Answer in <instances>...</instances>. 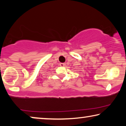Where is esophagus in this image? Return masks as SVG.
Wrapping results in <instances>:
<instances>
[{"label":"esophagus","mask_w":126,"mask_h":126,"mask_svg":"<svg viewBox=\"0 0 126 126\" xmlns=\"http://www.w3.org/2000/svg\"><path fill=\"white\" fill-rule=\"evenodd\" d=\"M60 66L63 67V66H65L66 64H65V63H60Z\"/></svg>","instance_id":"1"}]
</instances>
